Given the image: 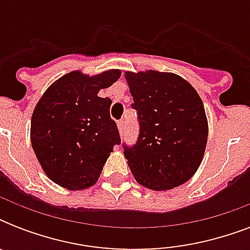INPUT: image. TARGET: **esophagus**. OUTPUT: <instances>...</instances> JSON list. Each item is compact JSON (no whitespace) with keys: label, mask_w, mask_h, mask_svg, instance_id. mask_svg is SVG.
<instances>
[{"label":"esophagus","mask_w":250,"mask_h":250,"mask_svg":"<svg viewBox=\"0 0 250 250\" xmlns=\"http://www.w3.org/2000/svg\"><path fill=\"white\" fill-rule=\"evenodd\" d=\"M118 129H119V133H125V119H121V121L118 122Z\"/></svg>","instance_id":"obj_1"}]
</instances>
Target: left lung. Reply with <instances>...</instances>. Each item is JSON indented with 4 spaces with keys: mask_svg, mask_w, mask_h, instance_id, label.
<instances>
[{
    "mask_svg": "<svg viewBox=\"0 0 250 250\" xmlns=\"http://www.w3.org/2000/svg\"><path fill=\"white\" fill-rule=\"evenodd\" d=\"M140 121L136 145L125 149L136 182L168 190L198 170L208 143V118L197 90L182 76L156 70L125 71Z\"/></svg>",
    "mask_w": 250,
    "mask_h": 250,
    "instance_id": "8db88e82",
    "label": "left lung"
}]
</instances>
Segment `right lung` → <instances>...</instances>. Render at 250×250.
Segmentation results:
<instances>
[{"instance_id":"1","label":"right lung","mask_w":250,"mask_h":250,"mask_svg":"<svg viewBox=\"0 0 250 250\" xmlns=\"http://www.w3.org/2000/svg\"><path fill=\"white\" fill-rule=\"evenodd\" d=\"M119 78L115 68L92 76L75 70L50 84L35 106L31 144L45 175L60 187L82 190L94 186L121 144L110 118L111 100L98 96Z\"/></svg>"}]
</instances>
